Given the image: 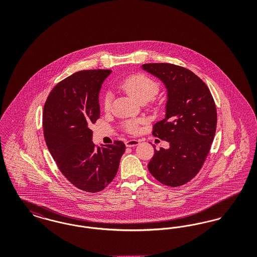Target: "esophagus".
Here are the masks:
<instances>
[{
	"label": "esophagus",
	"mask_w": 257,
	"mask_h": 257,
	"mask_svg": "<svg viewBox=\"0 0 257 257\" xmlns=\"http://www.w3.org/2000/svg\"><path fill=\"white\" fill-rule=\"evenodd\" d=\"M139 144H140V142L137 141V140H130V141H127V142L125 143V145H126V147H137Z\"/></svg>",
	"instance_id": "1"
}]
</instances>
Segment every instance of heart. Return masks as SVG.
Masks as SVG:
<instances>
[{
    "instance_id": "obj_1",
    "label": "heart",
    "mask_w": 257,
    "mask_h": 257,
    "mask_svg": "<svg viewBox=\"0 0 257 257\" xmlns=\"http://www.w3.org/2000/svg\"><path fill=\"white\" fill-rule=\"evenodd\" d=\"M121 87L139 103L152 100L159 91L158 84L143 74H136L126 78L121 84ZM110 100L111 96L110 93H106L103 100L104 109L106 110H110ZM124 128L130 133H135L138 130V122L127 121L124 124Z\"/></svg>"
}]
</instances>
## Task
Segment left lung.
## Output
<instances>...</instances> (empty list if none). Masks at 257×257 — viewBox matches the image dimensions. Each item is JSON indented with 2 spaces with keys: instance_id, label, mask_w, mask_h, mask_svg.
Returning <instances> with one entry per match:
<instances>
[{
  "instance_id": "obj_1",
  "label": "left lung",
  "mask_w": 257,
  "mask_h": 257,
  "mask_svg": "<svg viewBox=\"0 0 257 257\" xmlns=\"http://www.w3.org/2000/svg\"><path fill=\"white\" fill-rule=\"evenodd\" d=\"M142 68L167 89L165 118L154 124L152 134L170 147H154L148 171L161 183L178 187L196 176L207 157L217 127L216 105L205 83L189 69L171 63Z\"/></svg>"
}]
</instances>
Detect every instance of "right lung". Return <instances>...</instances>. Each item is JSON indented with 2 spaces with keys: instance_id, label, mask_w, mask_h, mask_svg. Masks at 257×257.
I'll use <instances>...</instances> for the list:
<instances>
[{
  "instance_id": "add662e5",
  "label": "right lung",
  "mask_w": 257,
  "mask_h": 257,
  "mask_svg": "<svg viewBox=\"0 0 257 257\" xmlns=\"http://www.w3.org/2000/svg\"><path fill=\"white\" fill-rule=\"evenodd\" d=\"M110 70H83L60 82L43 110V133L52 157L65 178L80 190L97 193L112 181L125 145L95 147L91 123L100 117L99 92Z\"/></svg>"
}]
</instances>
